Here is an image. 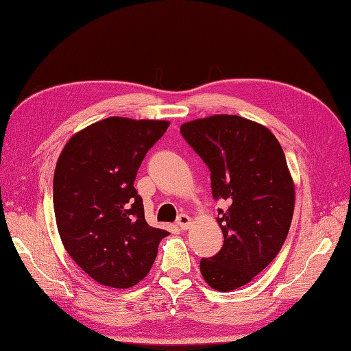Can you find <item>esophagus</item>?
<instances>
[{
	"label": "esophagus",
	"instance_id": "1",
	"mask_svg": "<svg viewBox=\"0 0 351 351\" xmlns=\"http://www.w3.org/2000/svg\"><path fill=\"white\" fill-rule=\"evenodd\" d=\"M177 224H178V228L183 229V230L189 229V226H191V218H189V215H186V214L178 215V218H177Z\"/></svg>",
	"mask_w": 351,
	"mask_h": 351
}]
</instances>
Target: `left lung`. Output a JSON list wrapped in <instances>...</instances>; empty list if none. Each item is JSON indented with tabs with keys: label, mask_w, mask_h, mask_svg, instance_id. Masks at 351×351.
I'll list each match as a JSON object with an SVG mask.
<instances>
[{
	"label": "left lung",
	"mask_w": 351,
	"mask_h": 351,
	"mask_svg": "<svg viewBox=\"0 0 351 351\" xmlns=\"http://www.w3.org/2000/svg\"><path fill=\"white\" fill-rule=\"evenodd\" d=\"M180 133L210 171L224 243L202 258L210 287L230 292L246 286L278 255L295 209V183L272 131L235 114H214L183 123Z\"/></svg>",
	"instance_id": "left-lung-1"
}]
</instances>
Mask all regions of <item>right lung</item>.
<instances>
[{"instance_id": "right-lung-1", "label": "right lung", "mask_w": 351, "mask_h": 351, "mask_svg": "<svg viewBox=\"0 0 351 351\" xmlns=\"http://www.w3.org/2000/svg\"><path fill=\"white\" fill-rule=\"evenodd\" d=\"M168 121L107 117L65 143L53 177V208L69 255L102 286L133 287L169 232L145 220L134 180Z\"/></svg>"}]
</instances>
